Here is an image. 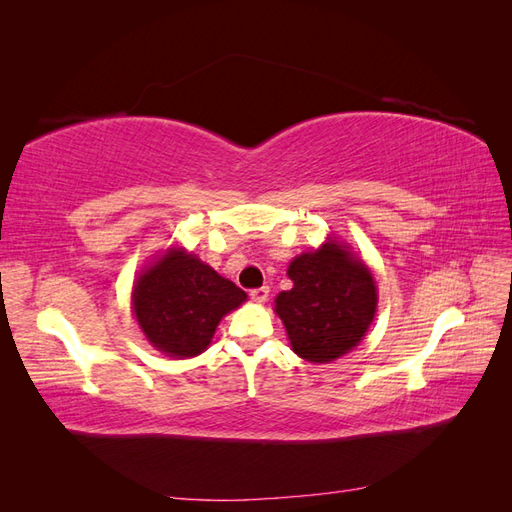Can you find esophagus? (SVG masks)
<instances>
[{"label":"esophagus","instance_id":"esophagus-1","mask_svg":"<svg viewBox=\"0 0 512 512\" xmlns=\"http://www.w3.org/2000/svg\"><path fill=\"white\" fill-rule=\"evenodd\" d=\"M267 297H269V288H267V286L254 288V290L250 292V299H252L254 303H265V301H267Z\"/></svg>","mask_w":512,"mask_h":512}]
</instances>
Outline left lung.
Segmentation results:
<instances>
[{
	"instance_id": "obj_1",
	"label": "left lung",
	"mask_w": 512,
	"mask_h": 512,
	"mask_svg": "<svg viewBox=\"0 0 512 512\" xmlns=\"http://www.w3.org/2000/svg\"><path fill=\"white\" fill-rule=\"evenodd\" d=\"M292 288L277 294L290 346L309 363H331L350 352L376 314L378 292L371 271L346 243L329 239L294 258Z\"/></svg>"
}]
</instances>
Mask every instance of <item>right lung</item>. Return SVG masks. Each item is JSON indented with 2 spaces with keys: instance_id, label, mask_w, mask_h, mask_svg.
<instances>
[{
  "instance_id": "right-lung-1",
  "label": "right lung",
  "mask_w": 512,
  "mask_h": 512,
  "mask_svg": "<svg viewBox=\"0 0 512 512\" xmlns=\"http://www.w3.org/2000/svg\"><path fill=\"white\" fill-rule=\"evenodd\" d=\"M247 294L181 247L170 250L138 275L132 309L153 348L190 359L211 344L220 320Z\"/></svg>"
}]
</instances>
